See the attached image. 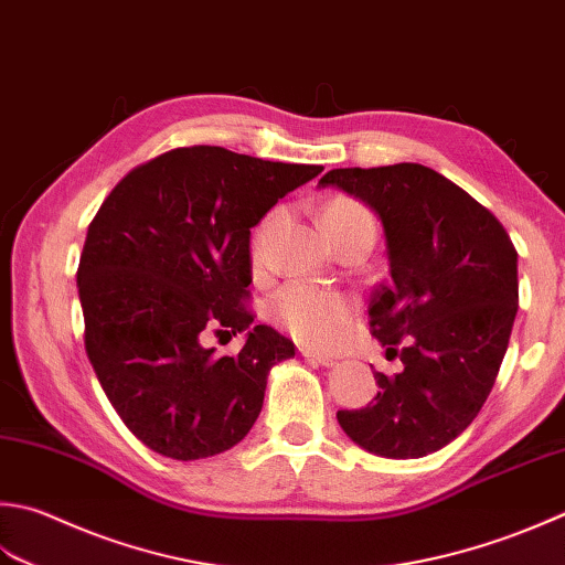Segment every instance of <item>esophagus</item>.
Returning <instances> with one entry per match:
<instances>
[{
    "mask_svg": "<svg viewBox=\"0 0 565 565\" xmlns=\"http://www.w3.org/2000/svg\"><path fill=\"white\" fill-rule=\"evenodd\" d=\"M301 355L306 360H311L316 364H323V367H333V364L338 362L333 355H326V352H318V350H308V348H301Z\"/></svg>",
    "mask_w": 565,
    "mask_h": 565,
    "instance_id": "obj_1",
    "label": "esophagus"
}]
</instances>
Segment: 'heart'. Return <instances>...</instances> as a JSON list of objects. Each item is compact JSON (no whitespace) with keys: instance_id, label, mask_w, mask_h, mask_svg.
Returning a JSON list of instances; mask_svg holds the SVG:
<instances>
[{"instance_id":"b5f03b06","label":"heart","mask_w":565,"mask_h":565,"mask_svg":"<svg viewBox=\"0 0 565 565\" xmlns=\"http://www.w3.org/2000/svg\"><path fill=\"white\" fill-rule=\"evenodd\" d=\"M279 215L281 210L276 207L271 213L264 215L262 223L254 227V264L262 262V247ZM320 220H323L328 237L333 242L355 235H367L372 239L377 237V223H374L372 210L355 195L340 193L328 198L323 210H320ZM269 308L274 318L279 320L298 342H306V345H328V342H333L342 330H345L355 303H352L350 296L340 291L323 289V286L308 281H289L271 296Z\"/></svg>"}]
</instances>
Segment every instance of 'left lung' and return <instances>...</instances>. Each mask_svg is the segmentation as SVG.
Masks as SVG:
<instances>
[{"mask_svg":"<svg viewBox=\"0 0 565 565\" xmlns=\"http://www.w3.org/2000/svg\"><path fill=\"white\" fill-rule=\"evenodd\" d=\"M338 185L380 215L390 281L370 301V330L404 372H374L380 392L338 424L364 450L424 458L480 414L510 345L516 249L488 207L422 163L333 169Z\"/></svg>","mask_w":565,"mask_h":565,"instance_id":"1","label":"left lung"}]
</instances>
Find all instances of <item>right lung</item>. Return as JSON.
<instances>
[{"label": "right lung", "instance_id": "right-lung-1", "mask_svg": "<svg viewBox=\"0 0 565 565\" xmlns=\"http://www.w3.org/2000/svg\"><path fill=\"white\" fill-rule=\"evenodd\" d=\"M320 171L181 147L131 169L99 205L77 267L85 352L143 446L201 460L249 434L269 370L296 355L245 303L249 230ZM207 329H247L246 348L217 359L202 348Z\"/></svg>", "mask_w": 565, "mask_h": 565}]
</instances>
